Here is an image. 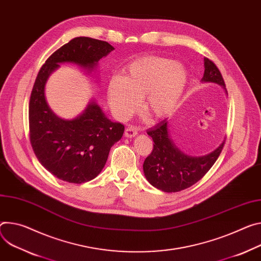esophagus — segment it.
<instances>
[{
	"label": "esophagus",
	"instance_id": "obj_1",
	"mask_svg": "<svg viewBox=\"0 0 261 261\" xmlns=\"http://www.w3.org/2000/svg\"><path fill=\"white\" fill-rule=\"evenodd\" d=\"M138 133V129L134 126H129L126 130H125V136L128 137V138H131V137H134L136 136Z\"/></svg>",
	"mask_w": 261,
	"mask_h": 261
}]
</instances>
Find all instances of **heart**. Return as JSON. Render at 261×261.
Here are the masks:
<instances>
[{
    "instance_id": "heart-1",
    "label": "heart",
    "mask_w": 261,
    "mask_h": 261,
    "mask_svg": "<svg viewBox=\"0 0 261 261\" xmlns=\"http://www.w3.org/2000/svg\"><path fill=\"white\" fill-rule=\"evenodd\" d=\"M187 83L186 70L175 60L145 56L125 68V76H113L107 85V100L112 113L121 121L131 116L143 98L145 112L159 120L178 107Z\"/></svg>"
}]
</instances>
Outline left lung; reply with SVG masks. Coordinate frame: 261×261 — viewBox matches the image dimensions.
<instances>
[{"label":"left lung","mask_w":261,"mask_h":261,"mask_svg":"<svg viewBox=\"0 0 261 261\" xmlns=\"http://www.w3.org/2000/svg\"><path fill=\"white\" fill-rule=\"evenodd\" d=\"M204 67L202 82L217 83L226 90L217 65L204 58ZM147 133L152 137L154 147L144 162V173L153 186L165 193L181 192L202 179L219 158L225 144L224 140L215 151L205 156L193 157L185 155L174 145L169 134L168 120L161 121Z\"/></svg>","instance_id":"8db88e82"}]
</instances>
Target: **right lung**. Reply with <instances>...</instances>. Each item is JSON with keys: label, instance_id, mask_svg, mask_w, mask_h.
<instances>
[{"label": "right lung", "instance_id": "right-lung-1", "mask_svg": "<svg viewBox=\"0 0 261 261\" xmlns=\"http://www.w3.org/2000/svg\"><path fill=\"white\" fill-rule=\"evenodd\" d=\"M113 50L107 41L76 37L54 52L38 72L29 103L30 141L42 167L58 179L81 184L96 178L125 127L108 120L94 101L73 120L58 117L45 100L46 81L60 63H75L90 72Z\"/></svg>", "mask_w": 261, "mask_h": 261}]
</instances>
